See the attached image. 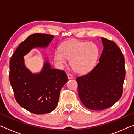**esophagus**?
Listing matches in <instances>:
<instances>
[{"instance_id": "34e87169", "label": "esophagus", "mask_w": 134, "mask_h": 134, "mask_svg": "<svg viewBox=\"0 0 134 134\" xmlns=\"http://www.w3.org/2000/svg\"><path fill=\"white\" fill-rule=\"evenodd\" d=\"M67 77H68V79H71L72 78V75L70 73H68L67 74Z\"/></svg>"}]
</instances>
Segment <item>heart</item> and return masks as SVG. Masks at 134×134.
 <instances>
[{"mask_svg": "<svg viewBox=\"0 0 134 134\" xmlns=\"http://www.w3.org/2000/svg\"><path fill=\"white\" fill-rule=\"evenodd\" d=\"M99 55V49L93 42L70 40L61 45L54 53V60L59 66L66 64L67 59L72 69L79 74H85L93 69Z\"/></svg>", "mask_w": 134, "mask_h": 134, "instance_id": "obj_1", "label": "heart"}]
</instances>
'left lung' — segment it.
Segmentation results:
<instances>
[{
  "label": "left lung",
  "instance_id": "obj_1",
  "mask_svg": "<svg viewBox=\"0 0 134 134\" xmlns=\"http://www.w3.org/2000/svg\"><path fill=\"white\" fill-rule=\"evenodd\" d=\"M103 49L92 71L78 77L79 98L86 108L100 110L113 106L121 98L125 77V58L112 41L101 37Z\"/></svg>",
  "mask_w": 134,
  "mask_h": 134
}]
</instances>
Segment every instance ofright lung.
<instances>
[{"label":"right lung","instance_id":"add662e5","mask_svg":"<svg viewBox=\"0 0 134 134\" xmlns=\"http://www.w3.org/2000/svg\"><path fill=\"white\" fill-rule=\"evenodd\" d=\"M54 38L47 34L36 33L22 42L10 61L9 80L19 105L31 113L44 114L57 105L62 87L67 82L63 70L52 69L45 62L42 71L34 74L25 67L24 56L34 48H45Z\"/></svg>","mask_w":134,"mask_h":134}]
</instances>
